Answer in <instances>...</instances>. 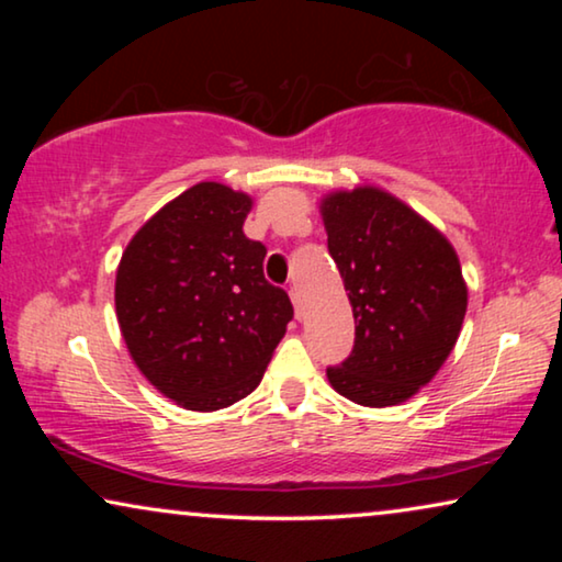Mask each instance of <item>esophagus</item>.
<instances>
[{
    "instance_id": "esophagus-1",
    "label": "esophagus",
    "mask_w": 562,
    "mask_h": 562,
    "mask_svg": "<svg viewBox=\"0 0 562 562\" xmlns=\"http://www.w3.org/2000/svg\"><path fill=\"white\" fill-rule=\"evenodd\" d=\"M289 296H291V302H294L296 317H302V296H299V289L291 286V289H289Z\"/></svg>"
}]
</instances>
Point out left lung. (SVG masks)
<instances>
[{"instance_id": "obj_1", "label": "left lung", "mask_w": 562, "mask_h": 562, "mask_svg": "<svg viewBox=\"0 0 562 562\" xmlns=\"http://www.w3.org/2000/svg\"><path fill=\"white\" fill-rule=\"evenodd\" d=\"M319 212L356 317L352 352L327 368V379L356 404H402L458 342L468 306L458 252L383 189L333 191Z\"/></svg>"}]
</instances>
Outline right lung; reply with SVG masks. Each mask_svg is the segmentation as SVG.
I'll return each mask as SVG.
<instances>
[{
  "instance_id": "right-lung-1",
  "label": "right lung",
  "mask_w": 562,
  "mask_h": 562,
  "mask_svg": "<svg viewBox=\"0 0 562 562\" xmlns=\"http://www.w3.org/2000/svg\"><path fill=\"white\" fill-rule=\"evenodd\" d=\"M252 199L202 181L127 243L114 281L120 333L140 373L183 409L240 402L294 317L263 276L266 245L243 233Z\"/></svg>"
}]
</instances>
